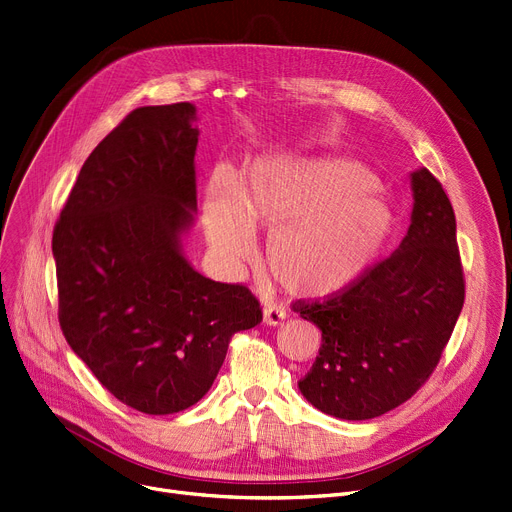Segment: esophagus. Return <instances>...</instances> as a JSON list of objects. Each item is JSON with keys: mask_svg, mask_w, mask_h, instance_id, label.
Wrapping results in <instances>:
<instances>
[{"mask_svg": "<svg viewBox=\"0 0 512 512\" xmlns=\"http://www.w3.org/2000/svg\"><path fill=\"white\" fill-rule=\"evenodd\" d=\"M285 318H287L285 307L272 305V303H266V305H264V309H262V322H264L266 326H279V324H283Z\"/></svg>", "mask_w": 512, "mask_h": 512, "instance_id": "obj_1", "label": "esophagus"}]
</instances>
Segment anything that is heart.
I'll use <instances>...</instances> for the list:
<instances>
[{
  "label": "heart",
  "mask_w": 512,
  "mask_h": 512,
  "mask_svg": "<svg viewBox=\"0 0 512 512\" xmlns=\"http://www.w3.org/2000/svg\"><path fill=\"white\" fill-rule=\"evenodd\" d=\"M201 211L209 246L229 262L254 252V229H272L266 244L272 277L307 299L355 287L396 227V211L375 174L340 155L260 153L240 176L217 166Z\"/></svg>",
  "instance_id": "heart-1"
}]
</instances>
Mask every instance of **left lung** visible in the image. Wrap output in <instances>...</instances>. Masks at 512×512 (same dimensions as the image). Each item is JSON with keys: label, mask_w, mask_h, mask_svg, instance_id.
<instances>
[{"label": "left lung", "mask_w": 512, "mask_h": 512, "mask_svg": "<svg viewBox=\"0 0 512 512\" xmlns=\"http://www.w3.org/2000/svg\"><path fill=\"white\" fill-rule=\"evenodd\" d=\"M410 188V225L396 252L346 293L295 309L322 330L320 357L299 391L334 418H377L412 398L463 307L453 207L426 168L410 172Z\"/></svg>", "instance_id": "left-lung-1"}]
</instances>
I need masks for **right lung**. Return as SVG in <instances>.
Segmentation results:
<instances>
[{"instance_id": "add662e5", "label": "right lung", "mask_w": 512, "mask_h": 512, "mask_svg": "<svg viewBox=\"0 0 512 512\" xmlns=\"http://www.w3.org/2000/svg\"><path fill=\"white\" fill-rule=\"evenodd\" d=\"M196 106H143L106 135L53 233L59 324L112 396L174 414L211 389L229 338L262 320L242 285L194 270Z\"/></svg>"}]
</instances>
